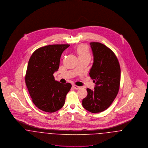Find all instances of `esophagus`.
<instances>
[{"instance_id":"1","label":"esophagus","mask_w":148,"mask_h":148,"mask_svg":"<svg viewBox=\"0 0 148 148\" xmlns=\"http://www.w3.org/2000/svg\"><path fill=\"white\" fill-rule=\"evenodd\" d=\"M73 88L74 89H76V90H77V89H80V86H77V85H73Z\"/></svg>"}]
</instances>
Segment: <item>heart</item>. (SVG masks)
<instances>
[{
  "mask_svg": "<svg viewBox=\"0 0 148 148\" xmlns=\"http://www.w3.org/2000/svg\"><path fill=\"white\" fill-rule=\"evenodd\" d=\"M79 57H89L90 58V54L88 47L85 45H80L77 49Z\"/></svg>",
  "mask_w": 148,
  "mask_h": 148,
  "instance_id": "b5f03b06",
  "label": "heart"
}]
</instances>
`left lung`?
<instances>
[{"instance_id": "obj_1", "label": "left lung", "mask_w": 148, "mask_h": 148, "mask_svg": "<svg viewBox=\"0 0 148 148\" xmlns=\"http://www.w3.org/2000/svg\"><path fill=\"white\" fill-rule=\"evenodd\" d=\"M90 44L94 62L89 75L95 86L93 90L86 89L88 95L83 99L82 105L91 113H100L110 106L118 93L120 67L112 50L100 42Z\"/></svg>"}]
</instances>
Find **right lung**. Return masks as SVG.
I'll return each mask as SVG.
<instances>
[{"label": "right lung", "mask_w": 148, "mask_h": 148, "mask_svg": "<svg viewBox=\"0 0 148 148\" xmlns=\"http://www.w3.org/2000/svg\"><path fill=\"white\" fill-rule=\"evenodd\" d=\"M69 46L54 44L41 47L29 59L25 84L32 101L44 112L53 113L60 109L71 90V83H60L53 76L59 69L62 54Z\"/></svg>", "instance_id": "add662e5"}]
</instances>
